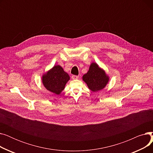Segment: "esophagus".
Listing matches in <instances>:
<instances>
[{"label": "esophagus", "mask_w": 153, "mask_h": 153, "mask_svg": "<svg viewBox=\"0 0 153 153\" xmlns=\"http://www.w3.org/2000/svg\"><path fill=\"white\" fill-rule=\"evenodd\" d=\"M78 78H79V76H75V75L72 76V79H73V80H76V79H77Z\"/></svg>", "instance_id": "obj_1"}]
</instances>
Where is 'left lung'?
I'll return each mask as SVG.
<instances>
[{
  "mask_svg": "<svg viewBox=\"0 0 153 153\" xmlns=\"http://www.w3.org/2000/svg\"><path fill=\"white\" fill-rule=\"evenodd\" d=\"M82 80L91 91L96 92L105 87L110 81V77L105 70L96 62H92L89 71L82 76Z\"/></svg>",
  "mask_w": 153,
  "mask_h": 153,
  "instance_id": "1",
  "label": "left lung"
}]
</instances>
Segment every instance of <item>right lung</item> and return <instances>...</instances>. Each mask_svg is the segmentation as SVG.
Listing matches in <instances>:
<instances>
[{
	"instance_id": "obj_1",
	"label": "right lung",
	"mask_w": 153,
	"mask_h": 153,
	"mask_svg": "<svg viewBox=\"0 0 153 153\" xmlns=\"http://www.w3.org/2000/svg\"><path fill=\"white\" fill-rule=\"evenodd\" d=\"M42 80L46 89L59 95L70 80V77L61 66L54 65L43 74Z\"/></svg>"
}]
</instances>
